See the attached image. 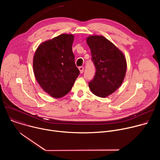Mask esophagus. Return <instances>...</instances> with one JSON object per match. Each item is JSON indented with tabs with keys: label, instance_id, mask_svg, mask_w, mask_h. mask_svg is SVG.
Wrapping results in <instances>:
<instances>
[{
	"label": "esophagus",
	"instance_id": "esophagus-1",
	"mask_svg": "<svg viewBox=\"0 0 160 160\" xmlns=\"http://www.w3.org/2000/svg\"><path fill=\"white\" fill-rule=\"evenodd\" d=\"M78 69H79V70H80V73H83L84 68H83V66H80V67L78 68Z\"/></svg>",
	"mask_w": 160,
	"mask_h": 160
}]
</instances>
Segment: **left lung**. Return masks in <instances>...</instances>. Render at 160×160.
<instances>
[{"instance_id":"left-lung-1","label":"left lung","mask_w":160,"mask_h":160,"mask_svg":"<svg viewBox=\"0 0 160 160\" xmlns=\"http://www.w3.org/2000/svg\"><path fill=\"white\" fill-rule=\"evenodd\" d=\"M87 43L96 70L94 78L88 83L89 88L94 95L106 98L118 89L124 80L127 70L125 57L104 37H88Z\"/></svg>"}]
</instances>
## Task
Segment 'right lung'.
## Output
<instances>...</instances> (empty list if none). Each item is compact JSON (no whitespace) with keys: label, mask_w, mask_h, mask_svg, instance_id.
<instances>
[{"label":"right lung","mask_w":160,"mask_h":160,"mask_svg":"<svg viewBox=\"0 0 160 160\" xmlns=\"http://www.w3.org/2000/svg\"><path fill=\"white\" fill-rule=\"evenodd\" d=\"M73 40L72 34H61L41 43L35 53V77L45 92L53 98L66 95L80 74L72 51Z\"/></svg>","instance_id":"right-lung-1"}]
</instances>
